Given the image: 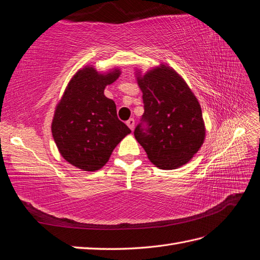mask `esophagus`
Returning a JSON list of instances; mask_svg holds the SVG:
<instances>
[{
  "instance_id": "34e87169",
  "label": "esophagus",
  "mask_w": 260,
  "mask_h": 260,
  "mask_svg": "<svg viewBox=\"0 0 260 260\" xmlns=\"http://www.w3.org/2000/svg\"><path fill=\"white\" fill-rule=\"evenodd\" d=\"M126 125H128L131 130H134L135 129V119H129L128 121H126Z\"/></svg>"
}]
</instances>
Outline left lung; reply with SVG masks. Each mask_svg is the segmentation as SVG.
<instances>
[{"instance_id":"1","label":"left lung","mask_w":260,"mask_h":260,"mask_svg":"<svg viewBox=\"0 0 260 260\" xmlns=\"http://www.w3.org/2000/svg\"><path fill=\"white\" fill-rule=\"evenodd\" d=\"M137 81L145 113L135 129L137 141L159 169L186 165L203 146L206 128L197 98L174 69L160 64Z\"/></svg>"}]
</instances>
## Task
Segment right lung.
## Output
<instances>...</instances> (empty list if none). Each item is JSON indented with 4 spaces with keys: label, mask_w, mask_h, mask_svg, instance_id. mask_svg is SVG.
Listing matches in <instances>:
<instances>
[{
    "label": "right lung",
    "mask_w": 260,
    "mask_h": 260,
    "mask_svg": "<svg viewBox=\"0 0 260 260\" xmlns=\"http://www.w3.org/2000/svg\"><path fill=\"white\" fill-rule=\"evenodd\" d=\"M121 74L84 67L69 82L52 120V136L61 155L84 171L105 166L113 149L131 130L118 119L113 100L105 95L108 84Z\"/></svg>",
    "instance_id": "1"
}]
</instances>
